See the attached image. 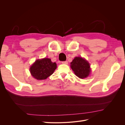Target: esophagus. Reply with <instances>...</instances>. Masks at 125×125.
<instances>
[{
  "label": "esophagus",
  "instance_id": "obj_1",
  "mask_svg": "<svg viewBox=\"0 0 125 125\" xmlns=\"http://www.w3.org/2000/svg\"><path fill=\"white\" fill-rule=\"evenodd\" d=\"M62 63H63V64H66V65H67V64H68V62H67V61L62 62Z\"/></svg>",
  "mask_w": 125,
  "mask_h": 125
}]
</instances>
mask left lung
Listing matches in <instances>:
<instances>
[{
	"instance_id": "left-lung-1",
	"label": "left lung",
	"mask_w": 125,
	"mask_h": 125,
	"mask_svg": "<svg viewBox=\"0 0 125 125\" xmlns=\"http://www.w3.org/2000/svg\"><path fill=\"white\" fill-rule=\"evenodd\" d=\"M70 63L72 70L78 77L84 79L89 75L91 72L90 63L85 59L76 57Z\"/></svg>"
}]
</instances>
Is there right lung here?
Wrapping results in <instances>:
<instances>
[{
	"label": "right lung",
	"mask_w": 125,
	"mask_h": 125,
	"mask_svg": "<svg viewBox=\"0 0 125 125\" xmlns=\"http://www.w3.org/2000/svg\"><path fill=\"white\" fill-rule=\"evenodd\" d=\"M56 62H52L50 58L37 59L30 68L33 78L37 80H45L54 73L56 69Z\"/></svg>",
	"instance_id": "obj_1"
}]
</instances>
